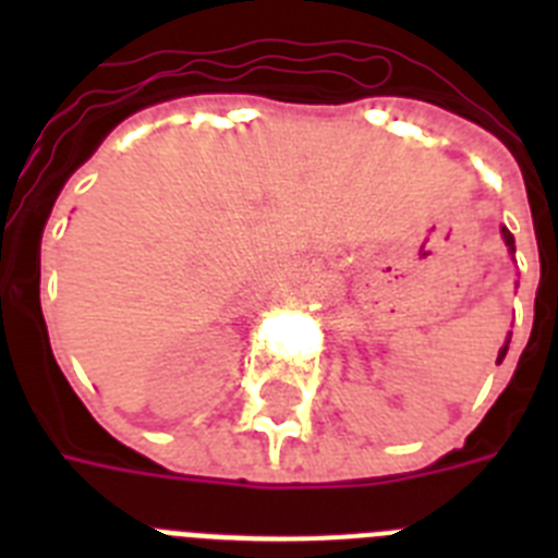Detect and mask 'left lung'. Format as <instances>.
Masks as SVG:
<instances>
[{
	"mask_svg": "<svg viewBox=\"0 0 558 558\" xmlns=\"http://www.w3.org/2000/svg\"><path fill=\"white\" fill-rule=\"evenodd\" d=\"M501 234H504V243L510 245V252H512V254H515V240H512V234H510V231H507V228H504ZM504 356H507V348H504V350H501V353H498V362H501V359H504Z\"/></svg>",
	"mask_w": 558,
	"mask_h": 558,
	"instance_id": "obj_1",
	"label": "left lung"
}]
</instances>
